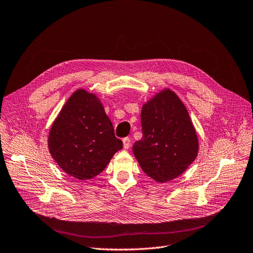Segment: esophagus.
Listing matches in <instances>:
<instances>
[{
    "instance_id": "1",
    "label": "esophagus",
    "mask_w": 253,
    "mask_h": 253,
    "mask_svg": "<svg viewBox=\"0 0 253 253\" xmlns=\"http://www.w3.org/2000/svg\"><path fill=\"white\" fill-rule=\"evenodd\" d=\"M123 144H124V149H129L130 148V145H131V139H130V137H125L123 139Z\"/></svg>"
}]
</instances>
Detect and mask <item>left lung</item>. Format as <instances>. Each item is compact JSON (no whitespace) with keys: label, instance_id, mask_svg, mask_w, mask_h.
<instances>
[{"label":"left lung","instance_id":"1","mask_svg":"<svg viewBox=\"0 0 253 253\" xmlns=\"http://www.w3.org/2000/svg\"><path fill=\"white\" fill-rule=\"evenodd\" d=\"M143 137L132 150L143 171L158 182L181 175L198 154V137L183 103L170 89L148 101L141 114Z\"/></svg>","mask_w":253,"mask_h":253}]
</instances>
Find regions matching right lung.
Masks as SVG:
<instances>
[{
	"mask_svg": "<svg viewBox=\"0 0 253 253\" xmlns=\"http://www.w3.org/2000/svg\"><path fill=\"white\" fill-rule=\"evenodd\" d=\"M123 148L99 99L84 89L75 91L52 125L49 150L61 169L79 180L100 174Z\"/></svg>",
	"mask_w": 253,
	"mask_h": 253,
	"instance_id": "obj_1",
	"label": "right lung"
}]
</instances>
